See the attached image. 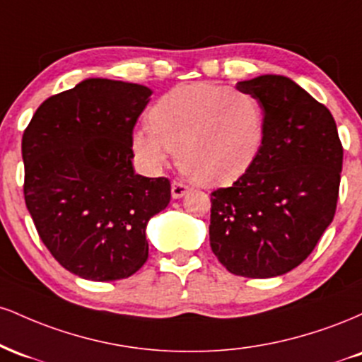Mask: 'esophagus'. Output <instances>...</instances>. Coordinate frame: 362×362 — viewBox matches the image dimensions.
Listing matches in <instances>:
<instances>
[{"instance_id":"1","label":"esophagus","mask_w":362,"mask_h":362,"mask_svg":"<svg viewBox=\"0 0 362 362\" xmlns=\"http://www.w3.org/2000/svg\"><path fill=\"white\" fill-rule=\"evenodd\" d=\"M189 192V185L184 184L182 180H173L172 182V197L173 199H180Z\"/></svg>"}]
</instances>
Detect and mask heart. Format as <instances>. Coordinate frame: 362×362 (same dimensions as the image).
<instances>
[{"mask_svg": "<svg viewBox=\"0 0 362 362\" xmlns=\"http://www.w3.org/2000/svg\"><path fill=\"white\" fill-rule=\"evenodd\" d=\"M149 129L132 134V151L149 170L168 151L187 177L204 185L230 184L247 173L265 141V114L252 93L214 83L178 86L148 114Z\"/></svg>", "mask_w": 362, "mask_h": 362, "instance_id": "obj_1", "label": "heart"}]
</instances>
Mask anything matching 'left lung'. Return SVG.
I'll list each match as a JSON object with an SVG mask.
<instances>
[{"mask_svg":"<svg viewBox=\"0 0 362 362\" xmlns=\"http://www.w3.org/2000/svg\"><path fill=\"white\" fill-rule=\"evenodd\" d=\"M236 88L260 102L265 141L247 173L211 192V248L235 276H282L334 219L344 148L330 110L289 78L264 74Z\"/></svg>","mask_w":362,"mask_h":362,"instance_id":"8db88e82","label":"left lung"}]
</instances>
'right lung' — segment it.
<instances>
[{"label": "right lung", "instance_id": "right-lung-1", "mask_svg": "<svg viewBox=\"0 0 362 362\" xmlns=\"http://www.w3.org/2000/svg\"><path fill=\"white\" fill-rule=\"evenodd\" d=\"M151 90L90 78L52 95L23 131V195L40 240L66 271L126 279L148 260L146 224L168 206L165 177L132 168V131Z\"/></svg>", "mask_w": 362, "mask_h": 362}]
</instances>
